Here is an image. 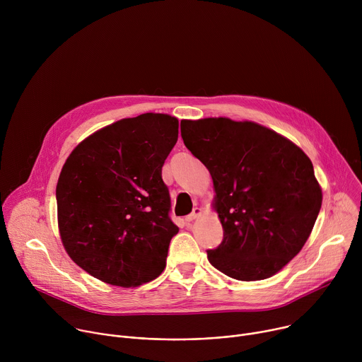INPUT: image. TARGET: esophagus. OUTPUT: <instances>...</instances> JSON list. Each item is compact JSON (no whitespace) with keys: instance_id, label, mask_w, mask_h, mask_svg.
Instances as JSON below:
<instances>
[{"instance_id":"esophagus-1","label":"esophagus","mask_w":362,"mask_h":362,"mask_svg":"<svg viewBox=\"0 0 362 362\" xmlns=\"http://www.w3.org/2000/svg\"><path fill=\"white\" fill-rule=\"evenodd\" d=\"M200 212H202V211H200L199 208H194V209H193V212H192L190 215H187L185 221H186V222H192V221H194V219L200 215Z\"/></svg>"}]
</instances>
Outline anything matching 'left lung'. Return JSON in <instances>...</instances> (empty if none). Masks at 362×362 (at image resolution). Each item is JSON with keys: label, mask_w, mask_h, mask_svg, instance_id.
<instances>
[{"label": "left lung", "mask_w": 362, "mask_h": 362, "mask_svg": "<svg viewBox=\"0 0 362 362\" xmlns=\"http://www.w3.org/2000/svg\"><path fill=\"white\" fill-rule=\"evenodd\" d=\"M185 146L208 168L223 240L209 262L239 281H261L299 253L322 192L313 162L288 139L252 122L182 120Z\"/></svg>", "instance_id": "8db88e82"}]
</instances>
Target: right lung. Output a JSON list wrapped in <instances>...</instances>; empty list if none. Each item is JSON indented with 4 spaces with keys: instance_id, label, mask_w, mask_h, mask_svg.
Returning a JSON list of instances; mask_svg holds the SVG:
<instances>
[{
    "instance_id": "1",
    "label": "right lung",
    "mask_w": 362,
    "mask_h": 362,
    "mask_svg": "<svg viewBox=\"0 0 362 362\" xmlns=\"http://www.w3.org/2000/svg\"><path fill=\"white\" fill-rule=\"evenodd\" d=\"M177 134L176 117L146 113L93 133L66 160L56 189L60 236L91 276L127 288L163 272L179 228L162 168Z\"/></svg>"
}]
</instances>
